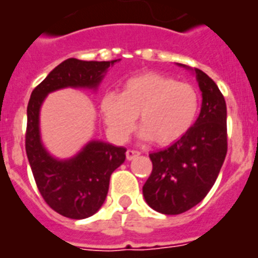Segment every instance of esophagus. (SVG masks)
Segmentation results:
<instances>
[{"mask_svg":"<svg viewBox=\"0 0 258 258\" xmlns=\"http://www.w3.org/2000/svg\"><path fill=\"white\" fill-rule=\"evenodd\" d=\"M140 156V152L139 151H133V149H127L126 151V159L127 160H133L136 157Z\"/></svg>","mask_w":258,"mask_h":258,"instance_id":"obj_1","label":"esophagus"}]
</instances>
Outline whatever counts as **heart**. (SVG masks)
Returning a JSON list of instances; mask_svg holds the SVG:
<instances>
[{
	"mask_svg": "<svg viewBox=\"0 0 258 258\" xmlns=\"http://www.w3.org/2000/svg\"><path fill=\"white\" fill-rule=\"evenodd\" d=\"M199 106L195 86L156 73L129 78L121 93H106L101 99L107 132L117 143L126 141L139 115L140 139L169 145L192 127Z\"/></svg>",
	"mask_w": 258,
	"mask_h": 258,
	"instance_id": "1",
	"label": "heart"
}]
</instances>
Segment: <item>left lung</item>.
<instances>
[{"instance_id":"8db88e82","label":"left lung","mask_w":258,"mask_h":258,"mask_svg":"<svg viewBox=\"0 0 258 258\" xmlns=\"http://www.w3.org/2000/svg\"><path fill=\"white\" fill-rule=\"evenodd\" d=\"M195 74L202 107L192 127L167 149L153 152L152 173L143 187L149 207L176 215L192 209L214 185L227 152L226 102L218 86L202 70Z\"/></svg>"}]
</instances>
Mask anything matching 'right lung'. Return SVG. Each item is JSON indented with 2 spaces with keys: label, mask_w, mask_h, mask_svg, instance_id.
<instances>
[{
  "label": "right lung",
  "mask_w": 258,
  "mask_h": 258,
  "mask_svg": "<svg viewBox=\"0 0 258 258\" xmlns=\"http://www.w3.org/2000/svg\"><path fill=\"white\" fill-rule=\"evenodd\" d=\"M86 61L70 57L48 74L31 94L27 109L25 151L36 184L47 205L63 217L83 219L95 214L109 191L111 173L125 161L123 147L91 140L70 159L53 157L40 135V109L49 93L56 90H95L107 69L117 63Z\"/></svg>",
  "instance_id": "right-lung-1"
}]
</instances>
